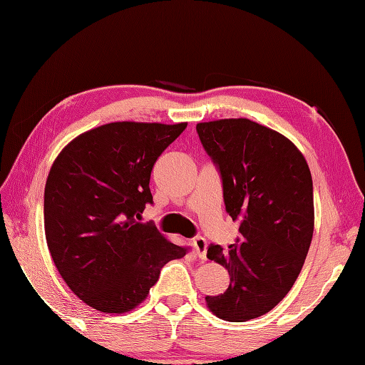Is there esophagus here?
<instances>
[{
	"label": "esophagus",
	"instance_id": "34e87169",
	"mask_svg": "<svg viewBox=\"0 0 365 365\" xmlns=\"http://www.w3.org/2000/svg\"><path fill=\"white\" fill-rule=\"evenodd\" d=\"M192 250H195L196 255L200 260L207 259V240L202 237H196L192 238Z\"/></svg>",
	"mask_w": 365,
	"mask_h": 365
}]
</instances>
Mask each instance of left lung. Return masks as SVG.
<instances>
[{"mask_svg":"<svg viewBox=\"0 0 365 365\" xmlns=\"http://www.w3.org/2000/svg\"><path fill=\"white\" fill-rule=\"evenodd\" d=\"M196 130L220 168L226 210L240 220L229 251L207 250L230 276L226 292L205 297L207 307L226 322L257 319L284 299L304 265L315 221L311 170L289 138L246 118Z\"/></svg>","mask_w":365,"mask_h":365,"instance_id":"1","label":"left lung"}]
</instances>
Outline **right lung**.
<instances>
[{"label":"right lung","instance_id":"obj_1","mask_svg":"<svg viewBox=\"0 0 365 365\" xmlns=\"http://www.w3.org/2000/svg\"><path fill=\"white\" fill-rule=\"evenodd\" d=\"M187 122H111L72 139L46 177L45 238L61 277L105 314L133 311L157 284L177 246L149 224L150 173Z\"/></svg>","mask_w":365,"mask_h":365}]
</instances>
